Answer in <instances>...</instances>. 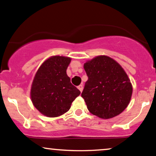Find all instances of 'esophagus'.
Returning <instances> with one entry per match:
<instances>
[{
	"label": "esophagus",
	"instance_id": "obj_1",
	"mask_svg": "<svg viewBox=\"0 0 156 156\" xmlns=\"http://www.w3.org/2000/svg\"><path fill=\"white\" fill-rule=\"evenodd\" d=\"M83 84H81V85H79V86L78 87V90H79L80 91H81V92L83 91Z\"/></svg>",
	"mask_w": 156,
	"mask_h": 156
}]
</instances>
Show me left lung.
Wrapping results in <instances>:
<instances>
[{
  "mask_svg": "<svg viewBox=\"0 0 156 156\" xmlns=\"http://www.w3.org/2000/svg\"><path fill=\"white\" fill-rule=\"evenodd\" d=\"M88 80L81 97L89 111L108 119L123 112L133 93L130 81L120 65L111 58L98 56L83 65Z\"/></svg>",
  "mask_w": 156,
  "mask_h": 156,
  "instance_id": "obj_1",
  "label": "left lung"
}]
</instances>
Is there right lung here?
<instances>
[{"mask_svg": "<svg viewBox=\"0 0 156 156\" xmlns=\"http://www.w3.org/2000/svg\"><path fill=\"white\" fill-rule=\"evenodd\" d=\"M70 61V58L52 56L43 63L34 78L32 101L47 117H58L67 112L81 93L66 75Z\"/></svg>", "mask_w": 156, "mask_h": 156, "instance_id": "obj_1", "label": "right lung"}]
</instances>
